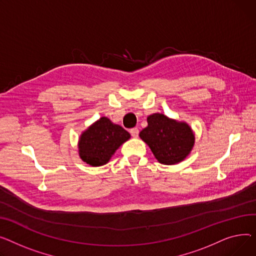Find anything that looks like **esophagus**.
Wrapping results in <instances>:
<instances>
[{"label": "esophagus", "instance_id": "obj_1", "mask_svg": "<svg viewBox=\"0 0 256 256\" xmlns=\"http://www.w3.org/2000/svg\"><path fill=\"white\" fill-rule=\"evenodd\" d=\"M130 133H131V135L133 138H138V134H140V130H138V128H132V129H130Z\"/></svg>", "mask_w": 256, "mask_h": 256}]
</instances>
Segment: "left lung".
Instances as JSON below:
<instances>
[{
  "label": "left lung",
  "mask_w": 256,
  "mask_h": 256,
  "mask_svg": "<svg viewBox=\"0 0 256 256\" xmlns=\"http://www.w3.org/2000/svg\"><path fill=\"white\" fill-rule=\"evenodd\" d=\"M148 126L140 133L156 159L163 164L181 162L190 153L194 135L186 123L168 118L162 114L148 116Z\"/></svg>",
  "instance_id": "8db88e82"
}]
</instances>
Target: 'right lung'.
Masks as SVG:
<instances>
[{"mask_svg":"<svg viewBox=\"0 0 256 256\" xmlns=\"http://www.w3.org/2000/svg\"><path fill=\"white\" fill-rule=\"evenodd\" d=\"M129 138L130 134L123 127L103 116L82 134L80 156L92 166H100L108 163L118 148Z\"/></svg>","mask_w":256,"mask_h":256,"instance_id":"add662e5","label":"right lung"}]
</instances>
